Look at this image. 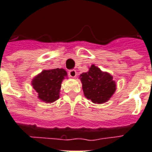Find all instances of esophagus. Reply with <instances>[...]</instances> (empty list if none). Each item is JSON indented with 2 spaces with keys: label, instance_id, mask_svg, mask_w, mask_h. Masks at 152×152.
Masks as SVG:
<instances>
[{
  "label": "esophagus",
  "instance_id": "obj_1",
  "mask_svg": "<svg viewBox=\"0 0 152 152\" xmlns=\"http://www.w3.org/2000/svg\"><path fill=\"white\" fill-rule=\"evenodd\" d=\"M68 75H69V76L72 77V78H75V77L76 76V71L74 70V69L70 70L69 72H68Z\"/></svg>",
  "mask_w": 152,
  "mask_h": 152
}]
</instances>
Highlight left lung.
Returning a JSON list of instances; mask_svg holds the SVG:
<instances>
[{
  "mask_svg": "<svg viewBox=\"0 0 152 152\" xmlns=\"http://www.w3.org/2000/svg\"><path fill=\"white\" fill-rule=\"evenodd\" d=\"M85 96L93 103H104L110 98L116 90L115 82L109 73L103 72L94 65L89 71L80 76Z\"/></svg>",
  "mask_w": 152,
  "mask_h": 152,
  "instance_id": "8db88e82",
  "label": "left lung"
}]
</instances>
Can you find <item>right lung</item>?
Here are the masks:
<instances>
[{"label": "right lung", "instance_id": "right-lung-1", "mask_svg": "<svg viewBox=\"0 0 152 152\" xmlns=\"http://www.w3.org/2000/svg\"><path fill=\"white\" fill-rule=\"evenodd\" d=\"M65 76H67V72L63 68L42 71L32 81L38 97L47 103L56 101L59 97V89Z\"/></svg>", "mask_w": 152, "mask_h": 152}]
</instances>
